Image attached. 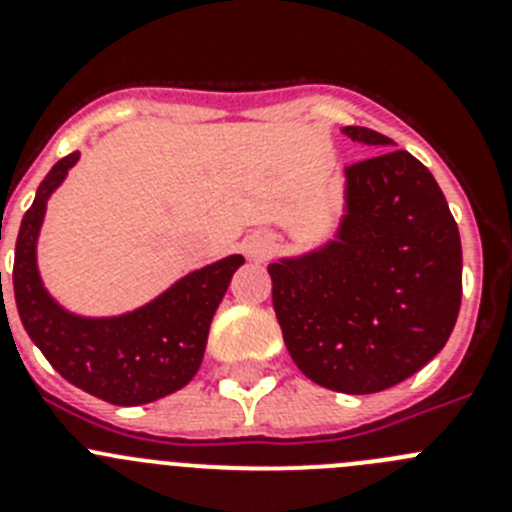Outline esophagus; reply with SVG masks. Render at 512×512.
Masks as SVG:
<instances>
[{
	"label": "esophagus",
	"mask_w": 512,
	"mask_h": 512,
	"mask_svg": "<svg viewBox=\"0 0 512 512\" xmlns=\"http://www.w3.org/2000/svg\"><path fill=\"white\" fill-rule=\"evenodd\" d=\"M246 251H248V256H253V259H261V256H266V253H269V243L261 241V238H248Z\"/></svg>",
	"instance_id": "34e87169"
}]
</instances>
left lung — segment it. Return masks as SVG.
Listing matches in <instances>:
<instances>
[{
  "instance_id": "1",
  "label": "left lung",
  "mask_w": 512,
  "mask_h": 512,
  "mask_svg": "<svg viewBox=\"0 0 512 512\" xmlns=\"http://www.w3.org/2000/svg\"><path fill=\"white\" fill-rule=\"evenodd\" d=\"M372 156L346 166L330 241L269 264L287 351L320 387L372 395L446 346L461 305V241L433 174L395 140L348 125Z\"/></svg>"
}]
</instances>
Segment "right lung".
Returning a JSON list of instances; mask_svg holds the SVG:
<instances>
[{
	"mask_svg": "<svg viewBox=\"0 0 512 512\" xmlns=\"http://www.w3.org/2000/svg\"><path fill=\"white\" fill-rule=\"evenodd\" d=\"M76 161L79 151L48 171L22 217L12 271L17 312L27 336L66 382L122 408L146 405L182 390L197 374L212 315L243 256L233 253L189 271L151 302L122 315L89 318L66 310L40 279L38 235L51 194Z\"/></svg>",
	"mask_w": 512,
	"mask_h": 512,
	"instance_id": "1",
	"label": "right lung"
}]
</instances>
